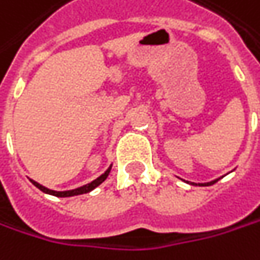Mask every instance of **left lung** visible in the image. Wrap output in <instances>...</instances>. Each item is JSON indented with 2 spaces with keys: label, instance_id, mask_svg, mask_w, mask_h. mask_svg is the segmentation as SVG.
Instances as JSON below:
<instances>
[{
  "label": "left lung",
  "instance_id": "1",
  "mask_svg": "<svg viewBox=\"0 0 260 260\" xmlns=\"http://www.w3.org/2000/svg\"><path fill=\"white\" fill-rule=\"evenodd\" d=\"M218 180H215V181H211V183H206V184H199V186H211V184H214V183H216Z\"/></svg>",
  "mask_w": 260,
  "mask_h": 260
}]
</instances>
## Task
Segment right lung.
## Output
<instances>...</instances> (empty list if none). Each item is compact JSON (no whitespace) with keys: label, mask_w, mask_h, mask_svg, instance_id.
Returning <instances> with one entry per match:
<instances>
[{"label":"right lung","mask_w":260,"mask_h":260,"mask_svg":"<svg viewBox=\"0 0 260 260\" xmlns=\"http://www.w3.org/2000/svg\"><path fill=\"white\" fill-rule=\"evenodd\" d=\"M111 171V167L104 173V174L101 175V177H98L95 181H92V183H89V184H86L83 187H79V188H74V190H69V191H54V190H49V188L44 187V186H41V184H38L36 181H32L33 184L36 186V187L39 188V190H42L44 193H48V194H52V196H57V198H69V196H76V194H83V193H87V191H90V190H93L95 187H98L101 183H104L105 180H107V177L110 174Z\"/></svg>","instance_id":"right-lung-1"}]
</instances>
